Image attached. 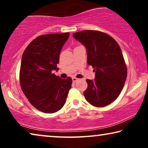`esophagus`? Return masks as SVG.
Here are the masks:
<instances>
[{
  "label": "esophagus",
  "instance_id": "34e87169",
  "mask_svg": "<svg viewBox=\"0 0 148 148\" xmlns=\"http://www.w3.org/2000/svg\"><path fill=\"white\" fill-rule=\"evenodd\" d=\"M78 79H78V78H77V77H72L73 82H74V83H75L76 82H77Z\"/></svg>",
  "mask_w": 148,
  "mask_h": 148
}]
</instances>
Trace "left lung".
<instances>
[{
	"label": "left lung",
	"instance_id": "1",
	"mask_svg": "<svg viewBox=\"0 0 148 148\" xmlns=\"http://www.w3.org/2000/svg\"><path fill=\"white\" fill-rule=\"evenodd\" d=\"M73 37L86 46L88 64L96 72L94 80L86 79L85 98L96 107L111 104L121 94L127 75V65L119 44L108 34L97 30L76 32Z\"/></svg>",
	"mask_w": 148,
	"mask_h": 148
}]
</instances>
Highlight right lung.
<instances>
[{
    "label": "right lung",
    "instance_id": "1",
    "mask_svg": "<svg viewBox=\"0 0 148 148\" xmlns=\"http://www.w3.org/2000/svg\"><path fill=\"white\" fill-rule=\"evenodd\" d=\"M69 33L40 36L24 50L19 71V82L23 94L38 110L54 113L65 104L72 79H62L52 73L58 71L60 51Z\"/></svg>",
    "mask_w": 148,
    "mask_h": 148
}]
</instances>
